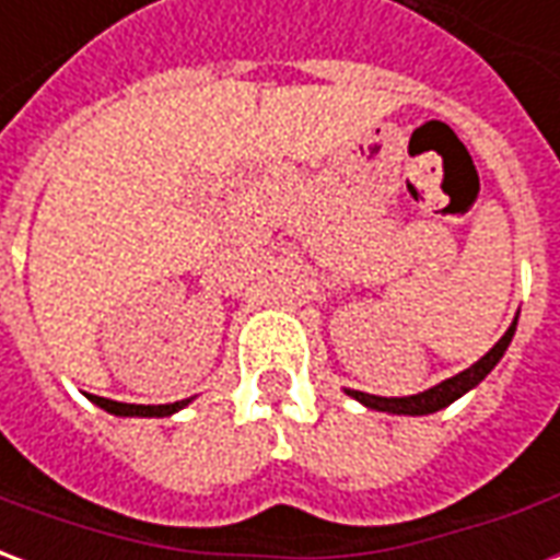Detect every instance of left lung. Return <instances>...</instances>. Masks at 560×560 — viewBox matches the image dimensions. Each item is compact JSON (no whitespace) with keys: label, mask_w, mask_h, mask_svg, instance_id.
<instances>
[{"label":"left lung","mask_w":560,"mask_h":560,"mask_svg":"<svg viewBox=\"0 0 560 560\" xmlns=\"http://www.w3.org/2000/svg\"><path fill=\"white\" fill-rule=\"evenodd\" d=\"M516 324L518 315L513 317V324L506 327V332L501 339L494 341V348L486 357H480L477 363L468 365L465 372H458V375L446 377L441 384H434V387L422 389V393H413V396H372V393H360V389H345L351 399H357L365 408H372V411H384V413H399V417H425V413L434 411H444L446 405H453L456 399H462L465 393L477 387L480 381H486V375L492 372L494 365L501 363V357L510 348V341L516 336Z\"/></svg>","instance_id":"left-lung-1"}]
</instances>
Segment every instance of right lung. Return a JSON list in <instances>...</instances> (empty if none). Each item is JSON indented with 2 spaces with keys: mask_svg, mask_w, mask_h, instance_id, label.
<instances>
[{
  "mask_svg": "<svg viewBox=\"0 0 560 560\" xmlns=\"http://www.w3.org/2000/svg\"><path fill=\"white\" fill-rule=\"evenodd\" d=\"M90 401L114 417H173L176 411H183L185 405H191V399L173 401V405H126V401L102 399V396H90Z\"/></svg>",
  "mask_w": 560,
  "mask_h": 560,
  "instance_id": "obj_1",
  "label": "right lung"
}]
</instances>
